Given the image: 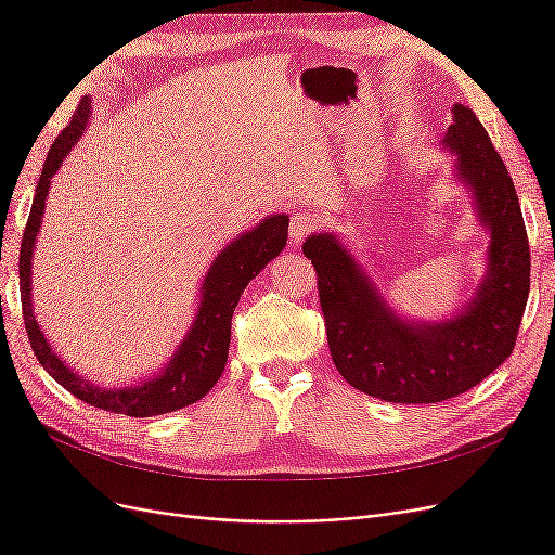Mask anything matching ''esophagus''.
Listing matches in <instances>:
<instances>
[{
    "label": "esophagus",
    "mask_w": 555,
    "mask_h": 555,
    "mask_svg": "<svg viewBox=\"0 0 555 555\" xmlns=\"http://www.w3.org/2000/svg\"><path fill=\"white\" fill-rule=\"evenodd\" d=\"M317 227L314 217L310 212H296L292 217V227H289V236L294 243H304V238L310 236V231Z\"/></svg>",
    "instance_id": "esophagus-1"
}]
</instances>
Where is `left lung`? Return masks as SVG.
Returning <instances> with one entry per match:
<instances>
[{
	"mask_svg": "<svg viewBox=\"0 0 555 555\" xmlns=\"http://www.w3.org/2000/svg\"><path fill=\"white\" fill-rule=\"evenodd\" d=\"M442 145L456 155L459 182L489 229L486 275L459 314L408 322L333 233H312L304 255L317 271L328 349L354 389L386 402H442L489 377L516 345L530 292V247L518 196L477 115L453 106Z\"/></svg>",
	"mask_w": 555,
	"mask_h": 555,
	"instance_id": "left-lung-1",
	"label": "left lung"
}]
</instances>
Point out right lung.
Instances as JSON below:
<instances>
[{
    "label": "right lung",
    "instance_id": "obj_1",
    "mask_svg": "<svg viewBox=\"0 0 555 555\" xmlns=\"http://www.w3.org/2000/svg\"><path fill=\"white\" fill-rule=\"evenodd\" d=\"M88 117L90 102L86 96L78 104L72 122L62 129L55 143L48 150L43 171L37 184V194L35 201H31L29 220L23 233L18 259L21 304L31 351H35V357L46 367V373L50 377L82 402H88V405L127 416H157L166 412H176L204 398L217 384V379H220L229 357L233 310H236L241 294L249 284V280H255L261 268L271 259H275L284 249V245H287L289 217H266L263 222H259L251 231L241 233L236 241L229 243L220 255L215 257L206 273L204 287H201V304L194 317V324L178 345L176 354L157 375L143 379L137 386H120V389H115V386L113 389L94 386L88 379L76 375L72 367L55 354L53 347L43 338V331L37 324L35 310H31V251H35L37 233L41 229L50 180L60 171L64 157L72 153V147L78 143V139L86 133Z\"/></svg>",
    "mask_w": 555,
    "mask_h": 555
}]
</instances>
